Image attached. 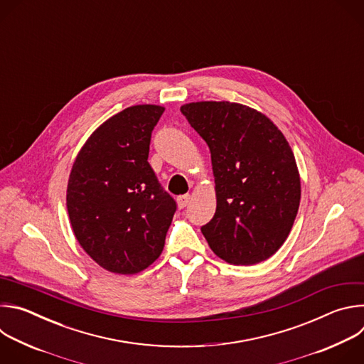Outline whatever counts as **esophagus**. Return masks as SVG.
I'll return each mask as SVG.
<instances>
[{
  "mask_svg": "<svg viewBox=\"0 0 364 364\" xmlns=\"http://www.w3.org/2000/svg\"><path fill=\"white\" fill-rule=\"evenodd\" d=\"M190 194H184V196H180L178 198H177V204H178V209H184V207L188 204V201H190Z\"/></svg>",
  "mask_w": 364,
  "mask_h": 364,
  "instance_id": "obj_1",
  "label": "esophagus"
}]
</instances>
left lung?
<instances>
[{
  "label": "left lung",
  "instance_id": "left-lung-1",
  "mask_svg": "<svg viewBox=\"0 0 364 364\" xmlns=\"http://www.w3.org/2000/svg\"><path fill=\"white\" fill-rule=\"evenodd\" d=\"M212 154L216 213L201 228L212 250L233 265H255L287 240L298 213L301 180L294 152L264 114L235 102L180 108Z\"/></svg>",
  "mask_w": 364,
  "mask_h": 364
}]
</instances>
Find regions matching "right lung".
I'll return each mask as SVG.
<instances>
[{
  "mask_svg": "<svg viewBox=\"0 0 364 364\" xmlns=\"http://www.w3.org/2000/svg\"><path fill=\"white\" fill-rule=\"evenodd\" d=\"M163 112L135 105L111 117L87 138L69 176L73 233L114 274H138L161 255L177 209L148 163L151 132Z\"/></svg>",
  "mask_w": 364,
  "mask_h": 364,
  "instance_id": "obj_1",
  "label": "right lung"
}]
</instances>
